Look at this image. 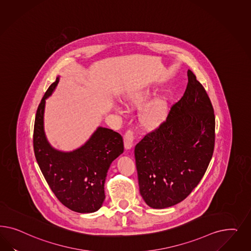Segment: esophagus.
<instances>
[{"mask_svg": "<svg viewBox=\"0 0 251 251\" xmlns=\"http://www.w3.org/2000/svg\"><path fill=\"white\" fill-rule=\"evenodd\" d=\"M134 144V134L132 130H127L125 135H124V146L127 150H129L132 148Z\"/></svg>", "mask_w": 251, "mask_h": 251, "instance_id": "34e87169", "label": "esophagus"}]
</instances>
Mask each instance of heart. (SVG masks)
I'll return each mask as SVG.
<instances>
[{"label": "heart", "instance_id": "obj_1", "mask_svg": "<svg viewBox=\"0 0 251 251\" xmlns=\"http://www.w3.org/2000/svg\"><path fill=\"white\" fill-rule=\"evenodd\" d=\"M152 92L149 89H143L131 94L128 98L130 105H140L152 97ZM115 109L122 112V107L115 106ZM167 103L164 99H153L144 106L140 113V119L143 124L148 128H155L162 124L167 117Z\"/></svg>", "mask_w": 251, "mask_h": 251}]
</instances>
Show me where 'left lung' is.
I'll list each match as a JSON object with an SVG mask.
<instances>
[{"instance_id":"8db88e82","label":"left lung","mask_w":251,"mask_h":251,"mask_svg":"<svg viewBox=\"0 0 251 251\" xmlns=\"http://www.w3.org/2000/svg\"><path fill=\"white\" fill-rule=\"evenodd\" d=\"M167 121L134 149L140 193L146 204L165 209L182 201L197 187L213 156V106L195 75Z\"/></svg>"}]
</instances>
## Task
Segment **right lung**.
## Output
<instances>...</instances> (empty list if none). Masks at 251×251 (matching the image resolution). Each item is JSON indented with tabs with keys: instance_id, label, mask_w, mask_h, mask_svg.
<instances>
[{
	"instance_id": "1",
	"label": "right lung",
	"mask_w": 251,
	"mask_h": 251,
	"mask_svg": "<svg viewBox=\"0 0 251 251\" xmlns=\"http://www.w3.org/2000/svg\"><path fill=\"white\" fill-rule=\"evenodd\" d=\"M60 76L41 99L35 119L33 145L35 156L46 181L55 196L70 210L95 213L105 200L104 184L111 163L124 151L122 135L99 127L84 145L71 152L55 149L44 130L46 99L52 95Z\"/></svg>"
}]
</instances>
